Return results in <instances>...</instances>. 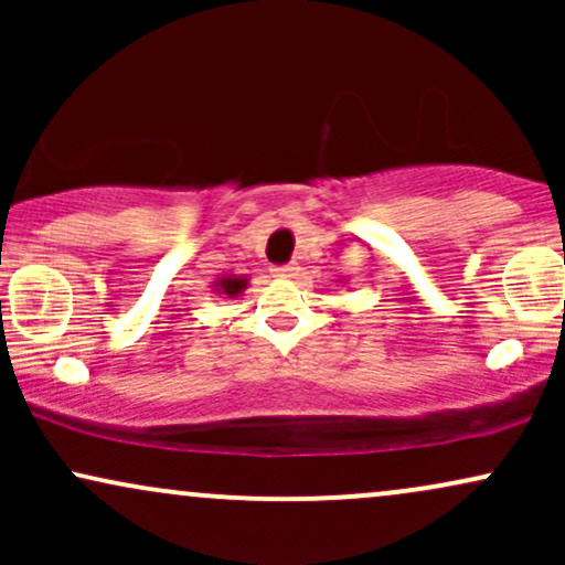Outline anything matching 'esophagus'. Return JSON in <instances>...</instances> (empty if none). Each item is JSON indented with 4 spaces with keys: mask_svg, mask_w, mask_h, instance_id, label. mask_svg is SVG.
Instances as JSON below:
<instances>
[{
    "mask_svg": "<svg viewBox=\"0 0 565 565\" xmlns=\"http://www.w3.org/2000/svg\"><path fill=\"white\" fill-rule=\"evenodd\" d=\"M270 274H274L276 278H295L297 274H300V265H297V263L274 265V268H270Z\"/></svg>",
    "mask_w": 565,
    "mask_h": 565,
    "instance_id": "esophagus-1",
    "label": "esophagus"
}]
</instances>
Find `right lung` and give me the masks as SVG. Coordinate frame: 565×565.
<instances>
[{
	"label": "right lung",
	"instance_id": "1",
	"mask_svg": "<svg viewBox=\"0 0 565 565\" xmlns=\"http://www.w3.org/2000/svg\"><path fill=\"white\" fill-rule=\"evenodd\" d=\"M246 284H249V278L246 276H223V278H217L215 284H212V291H215V295H228V297H236V295H242V291L246 289Z\"/></svg>",
	"mask_w": 565,
	"mask_h": 565
}]
</instances>
